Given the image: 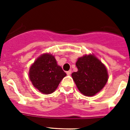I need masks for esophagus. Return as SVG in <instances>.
<instances>
[{"mask_svg": "<svg viewBox=\"0 0 130 130\" xmlns=\"http://www.w3.org/2000/svg\"><path fill=\"white\" fill-rule=\"evenodd\" d=\"M66 73H67V75H70L72 73V70H69L68 71V72H66Z\"/></svg>", "mask_w": 130, "mask_h": 130, "instance_id": "obj_1", "label": "esophagus"}]
</instances>
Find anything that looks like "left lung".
Segmentation results:
<instances>
[{"label":"left lung","instance_id":"obj_1","mask_svg":"<svg viewBox=\"0 0 130 130\" xmlns=\"http://www.w3.org/2000/svg\"><path fill=\"white\" fill-rule=\"evenodd\" d=\"M75 65L78 70L72 73V77L81 94L93 96L105 87L108 80L107 70L94 55L79 57Z\"/></svg>","mask_w":130,"mask_h":130}]
</instances>
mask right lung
<instances>
[{"label": "right lung", "mask_w": 130, "mask_h": 130, "mask_svg": "<svg viewBox=\"0 0 130 130\" xmlns=\"http://www.w3.org/2000/svg\"><path fill=\"white\" fill-rule=\"evenodd\" d=\"M28 75L36 88L42 94H49L55 91L66 73L57 64L55 56L45 53L31 65Z\"/></svg>", "instance_id": "right-lung-1"}]
</instances>
